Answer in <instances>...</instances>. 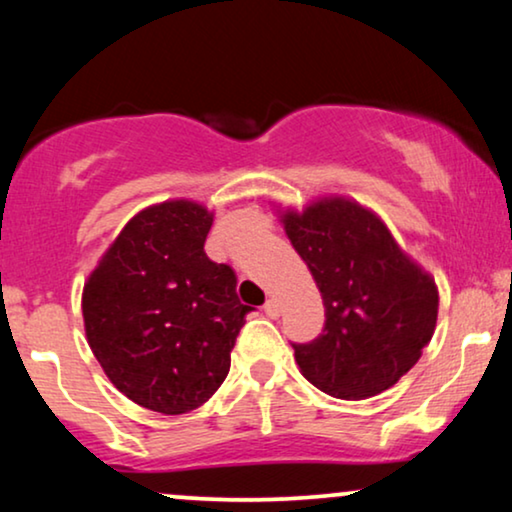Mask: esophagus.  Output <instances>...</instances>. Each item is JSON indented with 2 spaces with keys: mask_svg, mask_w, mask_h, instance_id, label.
<instances>
[{
  "mask_svg": "<svg viewBox=\"0 0 512 512\" xmlns=\"http://www.w3.org/2000/svg\"><path fill=\"white\" fill-rule=\"evenodd\" d=\"M263 310H265V314H268V317H272V319H277L279 314H282V307H279V303H277L275 298H268V300H265Z\"/></svg>",
  "mask_w": 512,
  "mask_h": 512,
  "instance_id": "esophagus-1",
  "label": "esophagus"
}]
</instances>
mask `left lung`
I'll return each instance as SVG.
<instances>
[{"label": "left lung", "instance_id": "obj_1", "mask_svg": "<svg viewBox=\"0 0 512 512\" xmlns=\"http://www.w3.org/2000/svg\"><path fill=\"white\" fill-rule=\"evenodd\" d=\"M277 216L326 310L324 333L293 345L300 373L342 401L394 387L436 331V279L373 209L347 195H319L303 209L279 205Z\"/></svg>", "mask_w": 512, "mask_h": 512}]
</instances>
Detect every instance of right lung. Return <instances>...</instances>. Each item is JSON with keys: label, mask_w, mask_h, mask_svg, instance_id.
Here are the masks:
<instances>
[{"label": "right lung", "mask_w": 512, "mask_h": 512, "mask_svg": "<svg viewBox=\"0 0 512 512\" xmlns=\"http://www.w3.org/2000/svg\"><path fill=\"white\" fill-rule=\"evenodd\" d=\"M214 212L188 198L144 207L109 244L81 293L86 340L132 403L184 415L214 396L244 326L230 265L209 261Z\"/></svg>", "instance_id": "add662e5"}]
</instances>
